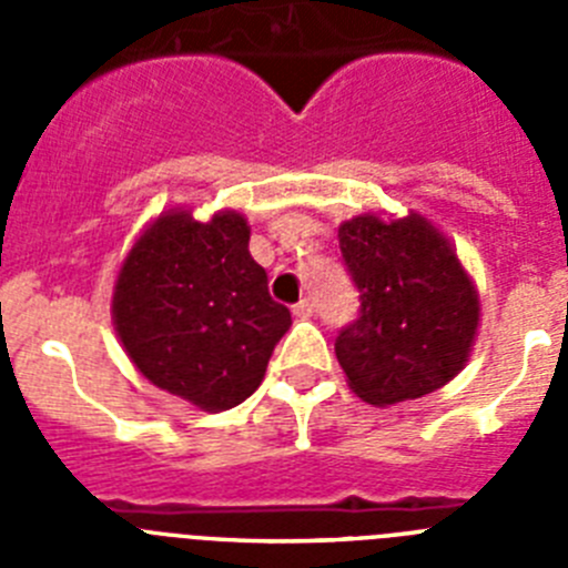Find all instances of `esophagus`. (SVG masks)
<instances>
[{
    "instance_id": "esophagus-1",
    "label": "esophagus",
    "mask_w": 568,
    "mask_h": 568,
    "mask_svg": "<svg viewBox=\"0 0 568 568\" xmlns=\"http://www.w3.org/2000/svg\"><path fill=\"white\" fill-rule=\"evenodd\" d=\"M313 313H315V304L310 298H301L298 304H295V307H293L295 318H310V315H313Z\"/></svg>"
}]
</instances>
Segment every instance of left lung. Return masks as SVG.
Returning <instances> with one entry per match:
<instances>
[{
  "label": "left lung",
  "mask_w": 568,
  "mask_h": 568,
  "mask_svg": "<svg viewBox=\"0 0 568 568\" xmlns=\"http://www.w3.org/2000/svg\"><path fill=\"white\" fill-rule=\"evenodd\" d=\"M341 255L361 293V315L335 355L346 384L373 406L435 393L469 361L480 295L464 261L429 219L361 213L338 224Z\"/></svg>",
  "instance_id": "left-lung-1"
}]
</instances>
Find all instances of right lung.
Instances as JSON below:
<instances>
[{
    "label": "right lung",
    "instance_id": "obj_1",
    "mask_svg": "<svg viewBox=\"0 0 568 568\" xmlns=\"http://www.w3.org/2000/svg\"><path fill=\"white\" fill-rule=\"evenodd\" d=\"M110 315L135 369L202 413L250 398L293 324L270 298L239 210L207 222L190 207L162 210L124 255Z\"/></svg>",
    "mask_w": 568,
    "mask_h": 568
}]
</instances>
